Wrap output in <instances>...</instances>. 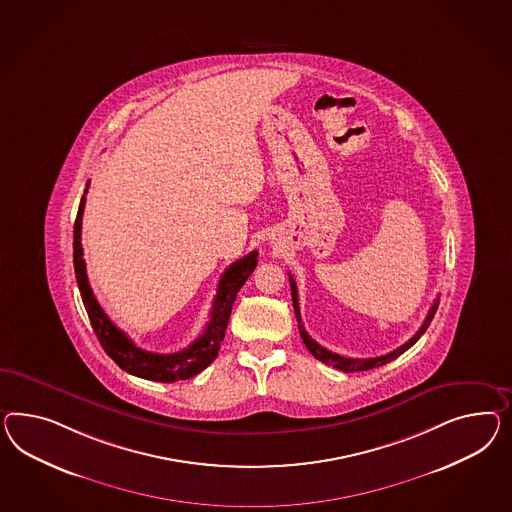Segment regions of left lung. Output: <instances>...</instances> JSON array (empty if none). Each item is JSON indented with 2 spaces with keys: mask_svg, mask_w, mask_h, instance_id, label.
Returning <instances> with one entry per match:
<instances>
[{
  "mask_svg": "<svg viewBox=\"0 0 512 512\" xmlns=\"http://www.w3.org/2000/svg\"><path fill=\"white\" fill-rule=\"evenodd\" d=\"M289 281H291V292H292V305H294V313H296V318H298V328H300V335H302V339H304V345L307 346V350L317 358V360L322 361V363H326V365H332L335 369H339V371H345V373H358V371H369V369H374V367H382V365H386L389 361L395 360V358H399L401 354H404L410 346H414L417 341H419V337L425 333V330L429 328L430 322H432V318H434V313H436V309H438V304H440V298H436L434 300V304L430 305L429 313H427V318L423 320V324H421V328L417 330L414 337L410 339V341H406L404 345L399 346L397 350H393V352H389L386 356H378V358H367V360H354V358H345V356H339V354H335V352H330V350H326L324 346L318 345L315 339H311L309 337V333L305 332L304 324H302V315H300V305H298V289H296V281H294V277L289 276Z\"/></svg>",
  "mask_w": 512,
  "mask_h": 512,
  "instance_id": "obj_1",
  "label": "left lung"
}]
</instances>
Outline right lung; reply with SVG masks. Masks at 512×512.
<instances>
[{"label":"right lung","instance_id":"right-lung-1","mask_svg":"<svg viewBox=\"0 0 512 512\" xmlns=\"http://www.w3.org/2000/svg\"><path fill=\"white\" fill-rule=\"evenodd\" d=\"M89 182L85 184V192L78 207V216L74 221V272H76V281L78 289L82 294L85 311L91 320V326L97 333L98 341L111 360L115 361L123 371L128 374H134L145 380H154V382H177V380H188L195 374L201 373L207 369L212 361L216 360L218 350H220L221 341L225 337V330L231 317V309L235 304L236 294L246 283V279L251 276V272L257 266V251H251L240 261L231 264L218 283L216 298L210 311V320H208L205 332L195 339L192 345L175 354H154L141 350L139 346L128 339L125 332H121L104 309L98 305L97 298L93 294V289L89 285L87 272H85V261H83L82 248V216L85 208V194H87Z\"/></svg>","mask_w":512,"mask_h":512}]
</instances>
